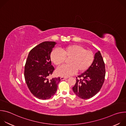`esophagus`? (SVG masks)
Masks as SVG:
<instances>
[{
    "label": "esophagus",
    "instance_id": "1",
    "mask_svg": "<svg viewBox=\"0 0 126 126\" xmlns=\"http://www.w3.org/2000/svg\"><path fill=\"white\" fill-rule=\"evenodd\" d=\"M68 78V77H61L60 79L61 80H65L67 79Z\"/></svg>",
    "mask_w": 126,
    "mask_h": 126
}]
</instances>
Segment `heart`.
Here are the masks:
<instances>
[{
	"label": "heart",
	"mask_w": 126,
	"mask_h": 126,
	"mask_svg": "<svg viewBox=\"0 0 126 126\" xmlns=\"http://www.w3.org/2000/svg\"><path fill=\"white\" fill-rule=\"evenodd\" d=\"M69 59L68 65L63 66L56 70V74L62 77H67L88 69L94 60V54L90 50L85 49L78 44L70 45L60 48L59 50H54L50 55L52 62L57 67L62 65L65 59Z\"/></svg>",
	"instance_id": "b5f03b06"
}]
</instances>
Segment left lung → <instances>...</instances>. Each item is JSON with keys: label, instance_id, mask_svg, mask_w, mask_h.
Masks as SVG:
<instances>
[{"label": "left lung", "instance_id": "left-lung-1", "mask_svg": "<svg viewBox=\"0 0 126 126\" xmlns=\"http://www.w3.org/2000/svg\"><path fill=\"white\" fill-rule=\"evenodd\" d=\"M105 66L100 52L96 53L94 60L89 68L76 77L73 87L75 94L83 99H88L95 96L101 89L105 81Z\"/></svg>", "mask_w": 126, "mask_h": 126}]
</instances>
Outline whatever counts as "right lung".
<instances>
[{"label": "right lung", "mask_w": 126, "mask_h": 126, "mask_svg": "<svg viewBox=\"0 0 126 126\" xmlns=\"http://www.w3.org/2000/svg\"><path fill=\"white\" fill-rule=\"evenodd\" d=\"M56 42L45 41L29 52L24 67V78L31 93L41 100L49 99L57 91L60 77L49 80L54 68L50 54Z\"/></svg>", "instance_id": "add662e5"}]
</instances>
